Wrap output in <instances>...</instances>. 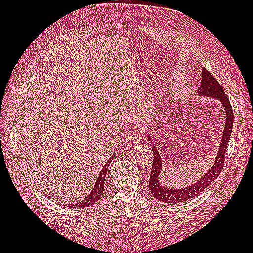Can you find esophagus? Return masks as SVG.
I'll return each instance as SVG.
<instances>
[{"label":"esophagus","mask_w":253,"mask_h":253,"mask_svg":"<svg viewBox=\"0 0 253 253\" xmlns=\"http://www.w3.org/2000/svg\"><path fill=\"white\" fill-rule=\"evenodd\" d=\"M140 142V138H139L138 135H136L135 132H129L128 133V136L126 137V140H125V144L128 147H135L137 144H139Z\"/></svg>","instance_id":"esophagus-1"}]
</instances>
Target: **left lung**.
<instances>
[{
    "label": "left lung",
    "instance_id": "8db88e82",
    "mask_svg": "<svg viewBox=\"0 0 253 253\" xmlns=\"http://www.w3.org/2000/svg\"><path fill=\"white\" fill-rule=\"evenodd\" d=\"M198 95L202 98H211L215 99L221 102V104L225 112V126L224 131L222 135L221 142H219L217 154L214 159V163L211 165L210 169L206 171V174L201 176V178L191 182L185 187L179 188H171L166 187L161 184L160 176L163 170V158L160 153V150L155 146V140L151 133L148 132L147 140L152 143V151H153V162H152V169L151 176L149 180V190L152 193V196L162 202L166 203H179L186 201L188 199H192L207 189L209 185L215 180L218 175L221 174L225 152H226L227 144L229 142L230 136H232L233 130V123H234V113L232 105L229 103V100L225 94L222 85L218 84L217 80L214 78L211 73H209L206 68H202V82L200 88L198 90Z\"/></svg>",
    "mask_w": 253,
    "mask_h": 253
}]
</instances>
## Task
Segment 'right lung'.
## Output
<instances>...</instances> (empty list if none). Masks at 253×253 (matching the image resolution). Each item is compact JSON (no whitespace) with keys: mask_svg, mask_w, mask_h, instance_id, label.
<instances>
[{"mask_svg":"<svg viewBox=\"0 0 253 253\" xmlns=\"http://www.w3.org/2000/svg\"><path fill=\"white\" fill-rule=\"evenodd\" d=\"M114 159V154L112 155V157L109 159V161L105 163V165L102 168L101 171H100V175L98 177V179H96L95 184L92 188V190L89 193V195L84 198L82 201H78L76 203H72L69 204L67 207H71L74 209H82V208H87L92 206L93 203H95L96 201L99 200L102 192L104 190V181H105V177H106V173H107V168H109V164L112 162V160Z\"/></svg>","mask_w":253,"mask_h":253,"instance_id":"add662e5","label":"right lung"}]
</instances>
